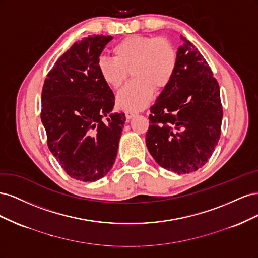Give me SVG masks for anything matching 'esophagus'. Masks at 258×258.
<instances>
[{
    "label": "esophagus",
    "mask_w": 258,
    "mask_h": 258,
    "mask_svg": "<svg viewBox=\"0 0 258 258\" xmlns=\"http://www.w3.org/2000/svg\"><path fill=\"white\" fill-rule=\"evenodd\" d=\"M136 115H137V113H134V112H126V118L131 119L132 117H135Z\"/></svg>",
    "instance_id": "esophagus-1"
}]
</instances>
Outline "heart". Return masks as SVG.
<instances>
[{"label":"heart","instance_id":"obj_1","mask_svg":"<svg viewBox=\"0 0 258 258\" xmlns=\"http://www.w3.org/2000/svg\"><path fill=\"white\" fill-rule=\"evenodd\" d=\"M113 52L114 58L101 56L97 69L101 80L111 88L120 87L131 70L134 80L123 86L116 97L121 110H143L153 98L154 88H166L174 75L176 51L166 38L131 35L117 44Z\"/></svg>","mask_w":258,"mask_h":258}]
</instances>
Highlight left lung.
<instances>
[{"mask_svg":"<svg viewBox=\"0 0 258 258\" xmlns=\"http://www.w3.org/2000/svg\"><path fill=\"white\" fill-rule=\"evenodd\" d=\"M181 40L172 80L151 107L146 146L160 167L186 174L212 156L223 108L220 86L207 61L186 37Z\"/></svg>","mask_w":258,"mask_h":258,"instance_id":"left-lung-1","label":"left lung"}]
</instances>
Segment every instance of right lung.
<instances>
[{"label":"right lung","mask_w":258,"mask_h":258,"mask_svg":"<svg viewBox=\"0 0 258 258\" xmlns=\"http://www.w3.org/2000/svg\"><path fill=\"white\" fill-rule=\"evenodd\" d=\"M110 35L84 37L56 61L42 90L41 118L49 151L74 179L95 182L114 165L126 121L97 61Z\"/></svg>","instance_id":"right-lung-1"}]
</instances>
